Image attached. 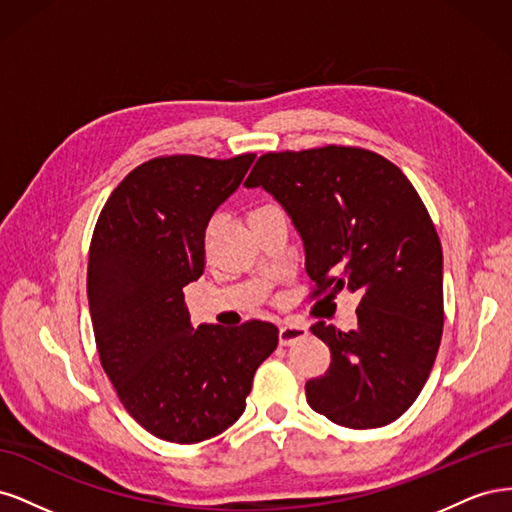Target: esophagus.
<instances>
[{"instance_id": "obj_1", "label": "esophagus", "mask_w": 512, "mask_h": 512, "mask_svg": "<svg viewBox=\"0 0 512 512\" xmlns=\"http://www.w3.org/2000/svg\"><path fill=\"white\" fill-rule=\"evenodd\" d=\"M307 337V327L303 324H282L280 327V344L282 346H292L301 342V339Z\"/></svg>"}]
</instances>
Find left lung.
I'll return each instance as SVG.
<instances>
[{"label": "left lung", "mask_w": 512, "mask_h": 512, "mask_svg": "<svg viewBox=\"0 0 512 512\" xmlns=\"http://www.w3.org/2000/svg\"><path fill=\"white\" fill-rule=\"evenodd\" d=\"M245 188H262L301 235L314 297L361 294L354 331L312 327L331 350L307 404L350 429L404 414L425 386L442 339V245L408 177L374 151L320 147L267 153Z\"/></svg>", "instance_id": "1"}]
</instances>
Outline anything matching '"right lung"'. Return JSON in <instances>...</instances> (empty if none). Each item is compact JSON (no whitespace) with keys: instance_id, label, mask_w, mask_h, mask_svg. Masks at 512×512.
<instances>
[{"instance_id":"obj_1","label":"right lung","mask_w":512,"mask_h":512,"mask_svg":"<svg viewBox=\"0 0 512 512\" xmlns=\"http://www.w3.org/2000/svg\"><path fill=\"white\" fill-rule=\"evenodd\" d=\"M254 158L168 156L136 166L91 239L87 299L102 367L134 421L166 442H203L235 423L258 365L280 342L262 320L194 329L183 294L205 271L211 215Z\"/></svg>"}]
</instances>
